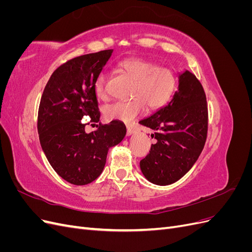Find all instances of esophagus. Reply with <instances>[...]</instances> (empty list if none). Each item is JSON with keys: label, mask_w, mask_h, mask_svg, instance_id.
Here are the masks:
<instances>
[{"label": "esophagus", "mask_w": 252, "mask_h": 252, "mask_svg": "<svg viewBox=\"0 0 252 252\" xmlns=\"http://www.w3.org/2000/svg\"><path fill=\"white\" fill-rule=\"evenodd\" d=\"M134 132V128H132V127H127V135L129 136V135H131L132 133Z\"/></svg>", "instance_id": "esophagus-1"}]
</instances>
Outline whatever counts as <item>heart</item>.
I'll return each instance as SVG.
<instances>
[{"label":"heart","mask_w":252,"mask_h":252,"mask_svg":"<svg viewBox=\"0 0 252 252\" xmlns=\"http://www.w3.org/2000/svg\"><path fill=\"white\" fill-rule=\"evenodd\" d=\"M120 69L133 82L129 102L113 103L105 108V116L111 120L130 123L144 112L145 105L149 109H158L168 102L177 88V75L168 68L158 67L151 61L131 58L122 61ZM106 73L101 72L94 82V91L97 97L106 96Z\"/></svg>","instance_id":"obj_1"}]
</instances>
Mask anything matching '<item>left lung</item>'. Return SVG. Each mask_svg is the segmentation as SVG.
I'll list each match as a JSON object with an SVG mask.
<instances>
[{
	"label": "left lung",
	"mask_w": 252,
	"mask_h": 252,
	"mask_svg": "<svg viewBox=\"0 0 252 252\" xmlns=\"http://www.w3.org/2000/svg\"><path fill=\"white\" fill-rule=\"evenodd\" d=\"M171 100L139 123L155 130L157 140L140 162L143 175L152 184H173L192 168L207 138L206 95L195 75L184 69L178 75Z\"/></svg>",
	"instance_id": "8db88e82"
}]
</instances>
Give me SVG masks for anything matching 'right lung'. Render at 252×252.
<instances>
[{"label": "right lung", "mask_w": 252, "mask_h": 252, "mask_svg": "<svg viewBox=\"0 0 252 252\" xmlns=\"http://www.w3.org/2000/svg\"><path fill=\"white\" fill-rule=\"evenodd\" d=\"M113 49L74 58L51 74L37 116L41 147L49 164L66 182L87 185L105 167L109 148L123 141L126 127L113 120L87 133L81 120L100 121L94 82Z\"/></svg>", "instance_id": "obj_1"}]
</instances>
